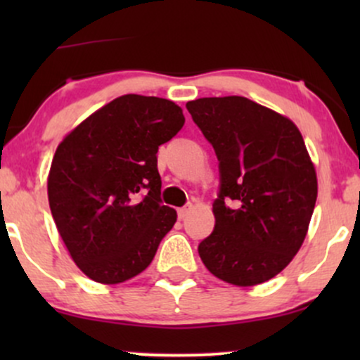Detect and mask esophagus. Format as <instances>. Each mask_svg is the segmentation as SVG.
<instances>
[{"instance_id":"obj_1","label":"esophagus","mask_w":360,"mask_h":360,"mask_svg":"<svg viewBox=\"0 0 360 360\" xmlns=\"http://www.w3.org/2000/svg\"><path fill=\"white\" fill-rule=\"evenodd\" d=\"M193 210V206L189 205V206H184V208H179L177 210V217H179V220H184L186 217H188L189 214V212H191Z\"/></svg>"}]
</instances>
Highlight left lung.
<instances>
[{
  "instance_id": "obj_1",
  "label": "left lung",
  "mask_w": 360,
  "mask_h": 360,
  "mask_svg": "<svg viewBox=\"0 0 360 360\" xmlns=\"http://www.w3.org/2000/svg\"><path fill=\"white\" fill-rule=\"evenodd\" d=\"M186 108L220 160L214 230L200 257L225 283H266L298 254L315 210L316 171L303 135L288 117L243 96L200 98Z\"/></svg>"
}]
</instances>
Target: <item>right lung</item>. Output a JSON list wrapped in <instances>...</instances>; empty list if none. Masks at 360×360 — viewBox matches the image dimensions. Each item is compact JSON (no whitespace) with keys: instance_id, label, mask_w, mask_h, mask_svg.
I'll return each instance as SVG.
<instances>
[{"instance_id":"obj_1","label":"right lung","mask_w":360,"mask_h":360,"mask_svg":"<svg viewBox=\"0 0 360 360\" xmlns=\"http://www.w3.org/2000/svg\"><path fill=\"white\" fill-rule=\"evenodd\" d=\"M184 125L176 103L123 94L96 110L57 146L49 205L76 266L118 284L146 271L177 213L160 201L159 146Z\"/></svg>"}]
</instances>
